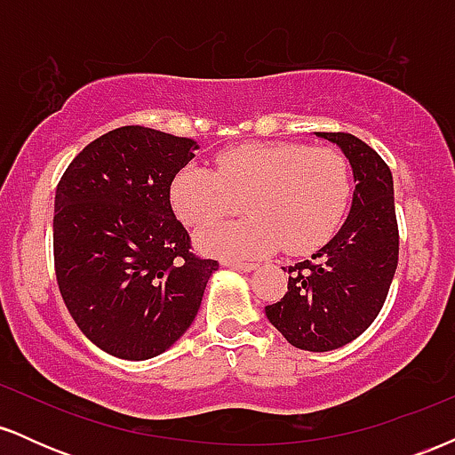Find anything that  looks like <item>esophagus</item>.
I'll use <instances>...</instances> for the list:
<instances>
[{
	"label": "esophagus",
	"mask_w": 455,
	"mask_h": 455,
	"mask_svg": "<svg viewBox=\"0 0 455 455\" xmlns=\"http://www.w3.org/2000/svg\"><path fill=\"white\" fill-rule=\"evenodd\" d=\"M224 265L231 269H237V271H252L257 269V265L254 263H243V260H224Z\"/></svg>",
	"instance_id": "1"
}]
</instances>
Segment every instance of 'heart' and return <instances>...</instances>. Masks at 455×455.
I'll return each instance as SVG.
<instances>
[{"label":"heart","instance_id":"1","mask_svg":"<svg viewBox=\"0 0 455 455\" xmlns=\"http://www.w3.org/2000/svg\"><path fill=\"white\" fill-rule=\"evenodd\" d=\"M351 198L342 151L301 143H248L216 158V171L188 164L171 184L181 222L205 227L245 210L252 218L198 235V248L224 259H254L280 245L304 254L331 237Z\"/></svg>","mask_w":455,"mask_h":455}]
</instances>
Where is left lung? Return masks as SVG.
<instances>
[{"mask_svg":"<svg viewBox=\"0 0 455 455\" xmlns=\"http://www.w3.org/2000/svg\"><path fill=\"white\" fill-rule=\"evenodd\" d=\"M351 162L355 192L340 231L289 267V291L265 315L301 351L325 353L372 325L398 267L394 177L370 145L347 132H315Z\"/></svg>","mask_w":455,"mask_h":455,"instance_id":"8db88e82","label":"left lung"}]
</instances>
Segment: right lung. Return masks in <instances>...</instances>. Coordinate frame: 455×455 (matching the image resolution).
<instances>
[{
    "label": "right lung",
    "instance_id": "right-lung-1",
    "mask_svg": "<svg viewBox=\"0 0 455 455\" xmlns=\"http://www.w3.org/2000/svg\"><path fill=\"white\" fill-rule=\"evenodd\" d=\"M196 140L124 126L92 140L55 190L60 293L104 353L143 362L184 336L218 260L190 252L171 184Z\"/></svg>",
    "mask_w": 455,
    "mask_h": 455
}]
</instances>
